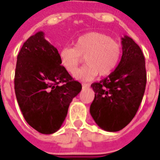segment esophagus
Listing matches in <instances>:
<instances>
[{
  "label": "esophagus",
  "mask_w": 160,
  "mask_h": 160,
  "mask_svg": "<svg viewBox=\"0 0 160 160\" xmlns=\"http://www.w3.org/2000/svg\"><path fill=\"white\" fill-rule=\"evenodd\" d=\"M90 87V85L88 83H82V87L83 88H87V87Z\"/></svg>",
  "instance_id": "1"
}]
</instances>
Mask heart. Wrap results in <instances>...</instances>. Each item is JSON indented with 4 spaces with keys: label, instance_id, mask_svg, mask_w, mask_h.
<instances>
[{
    "label": "heart",
    "instance_id": "obj_1",
    "mask_svg": "<svg viewBox=\"0 0 160 160\" xmlns=\"http://www.w3.org/2000/svg\"><path fill=\"white\" fill-rule=\"evenodd\" d=\"M122 56V46L111 37L100 32H89L79 37L74 47L60 49L61 64L70 73H73L85 57L87 64L77 71L74 76L84 81L92 80L111 74L118 67Z\"/></svg>",
    "mask_w": 160,
    "mask_h": 160
}]
</instances>
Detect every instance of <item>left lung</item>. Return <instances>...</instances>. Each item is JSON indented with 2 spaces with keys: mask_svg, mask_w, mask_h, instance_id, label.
I'll return each instance as SVG.
<instances>
[{
  "mask_svg": "<svg viewBox=\"0 0 160 160\" xmlns=\"http://www.w3.org/2000/svg\"><path fill=\"white\" fill-rule=\"evenodd\" d=\"M122 56L115 71L91 85L95 92L91 115L102 129L110 132L122 129L134 118L147 84L141 48L128 36L122 38Z\"/></svg>",
  "mask_w": 160,
  "mask_h": 160,
  "instance_id": "8db88e82",
  "label": "left lung"
}]
</instances>
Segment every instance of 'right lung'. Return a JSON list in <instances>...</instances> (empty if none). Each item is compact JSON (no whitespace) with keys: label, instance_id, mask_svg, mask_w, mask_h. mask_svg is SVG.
<instances>
[{"label":"right lung","instance_id":"right-lung-1","mask_svg":"<svg viewBox=\"0 0 160 160\" xmlns=\"http://www.w3.org/2000/svg\"><path fill=\"white\" fill-rule=\"evenodd\" d=\"M81 88V84L61 65L58 50L44 38L42 32L24 42L17 56L14 90L31 127L41 134L56 132Z\"/></svg>","mask_w":160,"mask_h":160}]
</instances>
